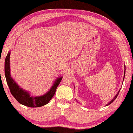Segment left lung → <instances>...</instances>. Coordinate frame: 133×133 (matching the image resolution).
<instances>
[{
	"mask_svg": "<svg viewBox=\"0 0 133 133\" xmlns=\"http://www.w3.org/2000/svg\"><path fill=\"white\" fill-rule=\"evenodd\" d=\"M124 76H125V73H124ZM119 91H118V93H117V95H116V96L114 97V98L112 100V101H111V102H109L108 103V104H107V105H109V104H111V103H112V102H114V101L115 99L116 98H117V97L118 96V94H119Z\"/></svg>",
	"mask_w": 133,
	"mask_h": 133,
	"instance_id": "left-lung-1",
	"label": "left lung"
}]
</instances>
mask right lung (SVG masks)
Listing matches in <instances>:
<instances>
[{"mask_svg":"<svg viewBox=\"0 0 133 133\" xmlns=\"http://www.w3.org/2000/svg\"><path fill=\"white\" fill-rule=\"evenodd\" d=\"M10 54V52H8L5 59V74L6 82H7L8 85L9 86L10 93L17 100L18 102H19L21 104L25 105V106L35 108V107H40L47 104L50 102V101L52 97L54 96L57 88L60 84L63 77L58 78L54 83L50 90L45 95L41 96H31L28 92L20 88L19 86L10 77L9 63Z\"/></svg>","mask_w":133,"mask_h":133,"instance_id":"right-lung-1","label":"right lung"}]
</instances>
